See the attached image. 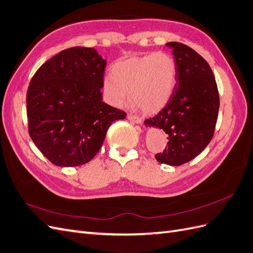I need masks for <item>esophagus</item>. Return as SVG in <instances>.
<instances>
[{"label": "esophagus", "instance_id": "obj_1", "mask_svg": "<svg viewBox=\"0 0 253 253\" xmlns=\"http://www.w3.org/2000/svg\"><path fill=\"white\" fill-rule=\"evenodd\" d=\"M127 118H128V120H130V121H132V122L136 123V124H141V123H142V119H141V118H139V117H136V115H133V114H128V115H127Z\"/></svg>", "mask_w": 253, "mask_h": 253}]
</instances>
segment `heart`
Segmentation results:
<instances>
[{"label": "heart", "mask_w": 253, "mask_h": 253, "mask_svg": "<svg viewBox=\"0 0 253 253\" xmlns=\"http://www.w3.org/2000/svg\"><path fill=\"white\" fill-rule=\"evenodd\" d=\"M112 75L104 78V91L109 102L125 106L130 99L143 111L154 113L168 104L176 84L175 59L165 52L150 53L119 61Z\"/></svg>", "instance_id": "1"}]
</instances>
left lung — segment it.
<instances>
[{"label": "left lung", "mask_w": 253, "mask_h": 253, "mask_svg": "<svg viewBox=\"0 0 253 253\" xmlns=\"http://www.w3.org/2000/svg\"><path fill=\"white\" fill-rule=\"evenodd\" d=\"M176 67V85L167 106L144 122L168 134V147L157 154L158 162L178 167L203 151L213 138L218 117L217 84L209 63L191 47L169 42Z\"/></svg>", "instance_id": "1"}]
</instances>
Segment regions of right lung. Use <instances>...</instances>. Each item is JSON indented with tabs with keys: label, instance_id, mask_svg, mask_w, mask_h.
<instances>
[{
	"label": "right lung",
	"instance_id": "obj_1",
	"mask_svg": "<svg viewBox=\"0 0 253 253\" xmlns=\"http://www.w3.org/2000/svg\"><path fill=\"white\" fill-rule=\"evenodd\" d=\"M106 59L95 48L61 50L36 72L26 95L28 132L57 167L91 161L108 128L126 113L103 102Z\"/></svg>",
	"mask_w": 253,
	"mask_h": 253
}]
</instances>
